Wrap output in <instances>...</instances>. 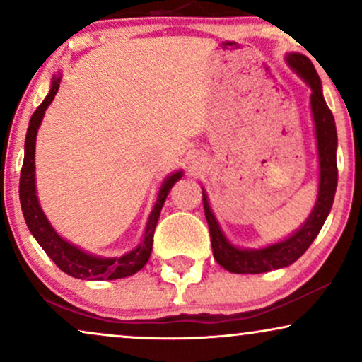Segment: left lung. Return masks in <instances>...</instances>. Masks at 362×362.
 Masks as SVG:
<instances>
[{
	"instance_id": "8db88e82",
	"label": "left lung",
	"mask_w": 362,
	"mask_h": 362,
	"mask_svg": "<svg viewBox=\"0 0 362 362\" xmlns=\"http://www.w3.org/2000/svg\"><path fill=\"white\" fill-rule=\"evenodd\" d=\"M285 62L312 90L310 110L319 156L317 199H315L314 208H312L304 225L293 231L292 235H288L287 238L262 248H240L231 243L221 231L220 223L216 221V216L213 215L211 208H209L206 191L203 189L204 216H206L209 226L213 255H215V260L220 263L223 269L231 272V274H263V272L292 265L293 262L304 255L310 243L315 240V236L319 235L334 203V194H336L337 188V131L334 115L327 104H325L322 83H320L319 75L315 72L309 57L290 52L285 55Z\"/></svg>"
}]
</instances>
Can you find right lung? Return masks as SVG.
<instances>
[{
    "label": "right lung",
    "mask_w": 362,
    "mask_h": 362,
    "mask_svg": "<svg viewBox=\"0 0 362 362\" xmlns=\"http://www.w3.org/2000/svg\"><path fill=\"white\" fill-rule=\"evenodd\" d=\"M60 82L62 74L53 75L50 92H48V95L45 97L42 104L38 105V109L31 115L28 131H26L25 159L20 174V203L26 226H28L31 235L35 236V240L40 243V247L45 250V253L55 262L58 269L69 274L70 276L82 280H115L131 276L137 274L149 260L151 252H153V236L156 225H158L160 209H163V204L166 202L169 189L173 188L174 182L180 181L182 177V171L169 174L166 180H164L153 211L147 218L141 243L136 248H132L131 252L124 253L122 257L105 258L92 255L86 250L78 248L77 245L62 238L52 226V223L47 220V215H45L42 206H40L37 182H35V144H37V134L40 124L43 120L45 110L48 109V105L55 99Z\"/></svg>",
    "instance_id": "add662e5"
}]
</instances>
